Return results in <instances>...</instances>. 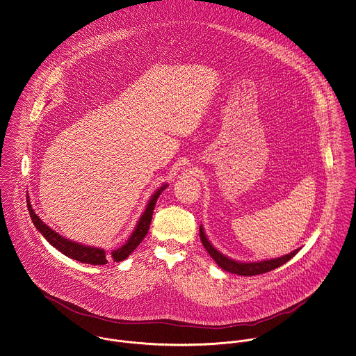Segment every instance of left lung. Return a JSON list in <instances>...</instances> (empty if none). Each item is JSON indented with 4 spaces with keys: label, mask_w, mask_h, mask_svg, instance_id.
I'll use <instances>...</instances> for the list:
<instances>
[{
    "label": "left lung",
    "mask_w": 356,
    "mask_h": 356,
    "mask_svg": "<svg viewBox=\"0 0 356 356\" xmlns=\"http://www.w3.org/2000/svg\"><path fill=\"white\" fill-rule=\"evenodd\" d=\"M199 234H200L202 244L222 270L232 273V274L241 275V276H253V275L266 274L268 271H273L275 268L287 263L290 259H293L300 250V249H296L289 254L271 259V260H263V261H254V263H241V261H236V260H232V259L223 256L214 246L211 245L210 241L207 240L202 226L199 227Z\"/></svg>",
    "instance_id": "8db88e82"
}]
</instances>
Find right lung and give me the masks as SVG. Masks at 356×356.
I'll return each instance as SVG.
<instances>
[{
	"label": "right lung",
	"mask_w": 356,
	"mask_h": 356,
	"mask_svg": "<svg viewBox=\"0 0 356 356\" xmlns=\"http://www.w3.org/2000/svg\"><path fill=\"white\" fill-rule=\"evenodd\" d=\"M166 186L160 187L157 192H154V195L152 196V199L149 200L146 210L143 211V214L140 216V218L138 220L137 227L134 229L133 234L130 236V238L127 240V243L115 250L111 252L110 257L113 261H122L124 259H127L131 252H134V249L137 248L142 240L145 238V236L147 234V230L150 227V222H152V217H153V210L156 207L157 199L161 195V192L164 191ZM27 207L29 211V217L32 219L35 227L42 233V236L51 244V245L56 248L59 252H62L65 256L74 259L77 261L81 263H86V264H92V266H104L108 263V254L104 249L100 248H93V246L81 245L77 243H73L65 237H62L60 234H58L54 232L51 227H49L46 223L42 222V219L38 217V214L33 211L29 199H28L27 193Z\"/></svg>",
	"instance_id": "1"
}]
</instances>
